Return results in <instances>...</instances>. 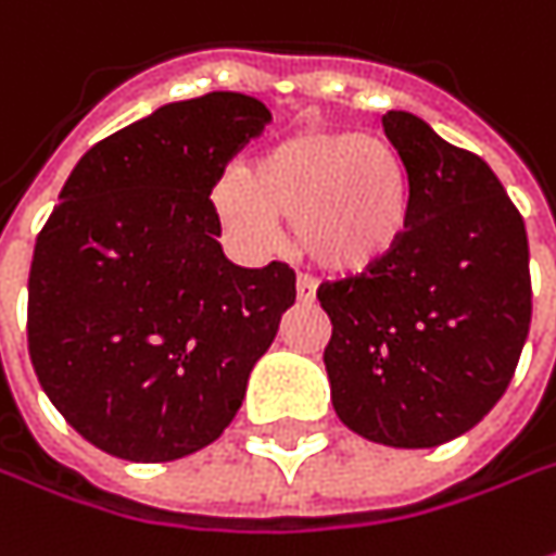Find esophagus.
I'll list each match as a JSON object with an SVG mask.
<instances>
[{"label":"esophagus","instance_id":"1","mask_svg":"<svg viewBox=\"0 0 556 556\" xmlns=\"http://www.w3.org/2000/svg\"><path fill=\"white\" fill-rule=\"evenodd\" d=\"M295 292H298V301H314L316 279L307 277V274H301V277L295 279Z\"/></svg>","mask_w":556,"mask_h":556}]
</instances>
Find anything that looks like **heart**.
<instances>
[{"mask_svg": "<svg viewBox=\"0 0 556 556\" xmlns=\"http://www.w3.org/2000/svg\"><path fill=\"white\" fill-rule=\"evenodd\" d=\"M212 205L227 227L261 245L277 237V218H292L307 258L356 274L403 240L412 187L403 156L384 138L314 128L264 150L249 168H227Z\"/></svg>", "mask_w": 556, "mask_h": 556, "instance_id": "b5f03b06", "label": "heart"}]
</instances>
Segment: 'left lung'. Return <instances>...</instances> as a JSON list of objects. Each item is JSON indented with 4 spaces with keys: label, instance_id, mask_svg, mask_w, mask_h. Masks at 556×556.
Instances as JSON below:
<instances>
[{
    "label": "left lung",
    "instance_id": "left-lung-1",
    "mask_svg": "<svg viewBox=\"0 0 556 556\" xmlns=\"http://www.w3.org/2000/svg\"><path fill=\"white\" fill-rule=\"evenodd\" d=\"M381 123L409 172V227L388 258L316 289L332 319L323 363L351 431L431 450L514 378L532 319L527 227L477 153L403 110Z\"/></svg>",
    "mask_w": 556,
    "mask_h": 556
}]
</instances>
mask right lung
Instances as JSON below:
<instances>
[{
  "mask_svg": "<svg viewBox=\"0 0 556 556\" xmlns=\"http://www.w3.org/2000/svg\"><path fill=\"white\" fill-rule=\"evenodd\" d=\"M270 110L240 91L160 106L88 150L36 237L27 344L54 409L125 462L215 443L295 304V270L237 267L208 200Z\"/></svg>",
  "mask_w": 556,
  "mask_h": 556,
  "instance_id": "right-lung-1",
  "label": "right lung"
}]
</instances>
